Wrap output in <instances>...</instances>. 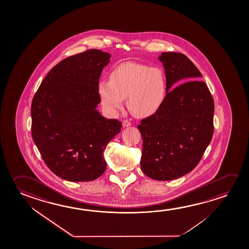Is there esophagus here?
Segmentation results:
<instances>
[{"label":"esophagus","mask_w":249,"mask_h":249,"mask_svg":"<svg viewBox=\"0 0 249 249\" xmlns=\"http://www.w3.org/2000/svg\"><path fill=\"white\" fill-rule=\"evenodd\" d=\"M123 126L124 127H126V126H130L131 123L129 121H127V120H124L123 122Z\"/></svg>","instance_id":"34e87169"}]
</instances>
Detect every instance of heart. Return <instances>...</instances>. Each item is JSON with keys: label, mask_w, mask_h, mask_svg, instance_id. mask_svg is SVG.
<instances>
[{"label": "heart", "mask_w": 249, "mask_h": 249, "mask_svg": "<svg viewBox=\"0 0 249 249\" xmlns=\"http://www.w3.org/2000/svg\"><path fill=\"white\" fill-rule=\"evenodd\" d=\"M98 93L104 108L111 114L122 109L126 98L131 113L145 118L155 114L164 104L166 77L160 68L125 62L111 71L109 80H100Z\"/></svg>", "instance_id": "heart-1"}]
</instances>
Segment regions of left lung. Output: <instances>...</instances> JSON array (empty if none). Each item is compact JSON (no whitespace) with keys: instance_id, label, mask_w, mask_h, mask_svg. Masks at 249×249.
<instances>
[{"instance_id":"obj_1","label":"left lung","mask_w":249,"mask_h":249,"mask_svg":"<svg viewBox=\"0 0 249 249\" xmlns=\"http://www.w3.org/2000/svg\"><path fill=\"white\" fill-rule=\"evenodd\" d=\"M159 59L165 68L166 96L138 125L141 166L151 178L167 181L192 172L201 160L214 133V106L206 84L197 80L202 74L184 54L162 53Z\"/></svg>"}]
</instances>
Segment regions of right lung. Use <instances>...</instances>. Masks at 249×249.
<instances>
[{
  "mask_svg": "<svg viewBox=\"0 0 249 249\" xmlns=\"http://www.w3.org/2000/svg\"><path fill=\"white\" fill-rule=\"evenodd\" d=\"M110 54L90 49L55 65L35 93L31 106L32 137L55 175L87 182L106 170L104 152L122 123L96 109L98 84Z\"/></svg>",
  "mask_w": 249,
  "mask_h": 249,
  "instance_id": "1",
  "label": "right lung"
}]
</instances>
